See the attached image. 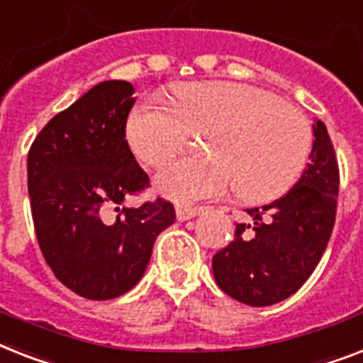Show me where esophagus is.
I'll return each mask as SVG.
<instances>
[{
  "label": "esophagus",
  "mask_w": 363,
  "mask_h": 363,
  "mask_svg": "<svg viewBox=\"0 0 363 363\" xmlns=\"http://www.w3.org/2000/svg\"><path fill=\"white\" fill-rule=\"evenodd\" d=\"M177 220L179 222H186L190 218H196L199 212H203L201 207H186V205H177Z\"/></svg>",
  "instance_id": "obj_1"
}]
</instances>
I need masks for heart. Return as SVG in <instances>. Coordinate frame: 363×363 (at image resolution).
Instances as JSON below:
<instances>
[{
	"label": "heart",
	"instance_id": "heart-1",
	"mask_svg": "<svg viewBox=\"0 0 363 363\" xmlns=\"http://www.w3.org/2000/svg\"><path fill=\"white\" fill-rule=\"evenodd\" d=\"M211 138L208 162L184 160L156 175V190L181 205L225 194L250 203L278 199L298 182L311 155V126L293 106L235 82H194L172 91V106L145 100L126 121V141L145 166L160 167L188 145Z\"/></svg>",
	"mask_w": 363,
	"mask_h": 363
}]
</instances>
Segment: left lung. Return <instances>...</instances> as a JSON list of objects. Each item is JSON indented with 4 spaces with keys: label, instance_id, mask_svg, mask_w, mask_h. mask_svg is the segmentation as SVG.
I'll return each instance as SVG.
<instances>
[{
    "label": "left lung",
    "instance_id": "1",
    "mask_svg": "<svg viewBox=\"0 0 363 363\" xmlns=\"http://www.w3.org/2000/svg\"><path fill=\"white\" fill-rule=\"evenodd\" d=\"M309 164L284 197L248 208L235 238L212 257L218 287L242 304L263 308L289 298L326 250L335 223L340 167L328 130L315 121Z\"/></svg>",
    "mask_w": 363,
    "mask_h": 363
}]
</instances>
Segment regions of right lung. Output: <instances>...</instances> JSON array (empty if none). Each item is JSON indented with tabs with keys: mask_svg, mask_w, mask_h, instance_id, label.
<instances>
[{
	"mask_svg": "<svg viewBox=\"0 0 363 363\" xmlns=\"http://www.w3.org/2000/svg\"><path fill=\"white\" fill-rule=\"evenodd\" d=\"M134 87L95 85L48 121L28 155L38 246L55 278L89 300L128 293L145 272L156 237L175 222L166 199L123 203L149 188L126 141Z\"/></svg>",
	"mask_w": 363,
	"mask_h": 363,
	"instance_id": "obj_1",
	"label": "right lung"
}]
</instances>
